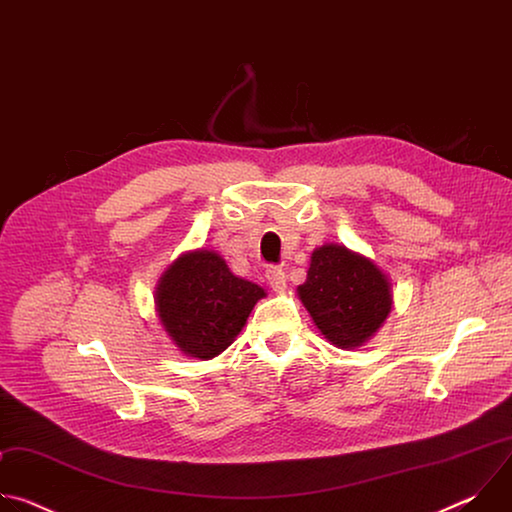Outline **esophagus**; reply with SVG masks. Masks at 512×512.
I'll return each mask as SVG.
<instances>
[{"mask_svg":"<svg viewBox=\"0 0 512 512\" xmlns=\"http://www.w3.org/2000/svg\"><path fill=\"white\" fill-rule=\"evenodd\" d=\"M265 277H267V281H269V285H271V289L275 291V294H281V291H285V287H287V275H285L283 269H279V267H269L267 273H265Z\"/></svg>","mask_w":512,"mask_h":512,"instance_id":"obj_1","label":"esophagus"}]
</instances>
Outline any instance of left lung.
<instances>
[{"mask_svg":"<svg viewBox=\"0 0 512 512\" xmlns=\"http://www.w3.org/2000/svg\"><path fill=\"white\" fill-rule=\"evenodd\" d=\"M298 298L320 336L342 350L367 344L393 308L389 273L371 257L338 243L316 247Z\"/></svg>","mask_w":512,"mask_h":512,"instance_id":"8db88e82","label":"left lung"}]
</instances>
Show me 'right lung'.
Wrapping results in <instances>:
<instances>
[{"label": "right lung", "mask_w": 512, "mask_h": 512, "mask_svg": "<svg viewBox=\"0 0 512 512\" xmlns=\"http://www.w3.org/2000/svg\"><path fill=\"white\" fill-rule=\"evenodd\" d=\"M267 291L231 271L223 255L192 249L160 275L154 304L170 342L184 356L210 360L225 352Z\"/></svg>", "instance_id": "add662e5"}]
</instances>
